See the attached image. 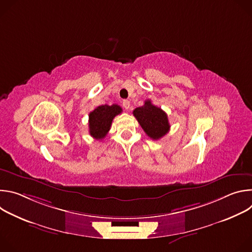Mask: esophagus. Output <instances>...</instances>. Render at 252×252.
<instances>
[{
    "label": "esophagus",
    "instance_id": "esophagus-1",
    "mask_svg": "<svg viewBox=\"0 0 252 252\" xmlns=\"http://www.w3.org/2000/svg\"><path fill=\"white\" fill-rule=\"evenodd\" d=\"M123 105H124V107H125L126 110H128L129 106H130L129 100H124V101H123Z\"/></svg>",
    "mask_w": 252,
    "mask_h": 252
}]
</instances>
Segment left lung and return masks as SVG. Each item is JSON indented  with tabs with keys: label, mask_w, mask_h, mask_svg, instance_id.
I'll return each mask as SVG.
<instances>
[{
	"label": "left lung",
	"mask_w": 252,
	"mask_h": 252,
	"mask_svg": "<svg viewBox=\"0 0 252 252\" xmlns=\"http://www.w3.org/2000/svg\"><path fill=\"white\" fill-rule=\"evenodd\" d=\"M132 114L142 129L155 140L161 138L169 130L167 115L160 107L153 104L151 99H147L142 106L136 107Z\"/></svg>",
	"instance_id": "1"
}]
</instances>
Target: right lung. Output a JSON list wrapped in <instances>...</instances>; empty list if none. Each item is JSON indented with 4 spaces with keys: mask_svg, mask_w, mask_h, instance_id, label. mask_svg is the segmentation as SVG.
<instances>
[{
    "mask_svg": "<svg viewBox=\"0 0 252 252\" xmlns=\"http://www.w3.org/2000/svg\"><path fill=\"white\" fill-rule=\"evenodd\" d=\"M123 109L119 104H102L97 106L89 115L90 134L95 139L103 138L109 132L113 120L122 113Z\"/></svg>",
    "mask_w": 252,
    "mask_h": 252,
    "instance_id": "obj_1",
    "label": "right lung"
}]
</instances>
